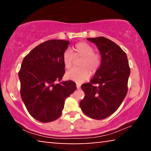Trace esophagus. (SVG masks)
I'll return each mask as SVG.
<instances>
[{
    "label": "esophagus",
    "mask_w": 151,
    "mask_h": 151,
    "mask_svg": "<svg viewBox=\"0 0 151 151\" xmlns=\"http://www.w3.org/2000/svg\"><path fill=\"white\" fill-rule=\"evenodd\" d=\"M80 87H81V85H80V84L76 83V88H77V89L80 88Z\"/></svg>",
    "instance_id": "1"
}]
</instances>
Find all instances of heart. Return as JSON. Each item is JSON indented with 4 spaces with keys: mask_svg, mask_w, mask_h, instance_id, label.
I'll use <instances>...</instances> for the list:
<instances>
[{
    "mask_svg": "<svg viewBox=\"0 0 151 151\" xmlns=\"http://www.w3.org/2000/svg\"><path fill=\"white\" fill-rule=\"evenodd\" d=\"M75 54L70 50H66L63 55V65L66 68L72 66L75 58H83L79 63V68H73L66 73L65 77L70 81L83 83L89 78L92 74L95 73L100 67L101 59L98 53L94 52L93 47L85 42H81L75 46Z\"/></svg>",
    "mask_w": 151,
    "mask_h": 151,
    "instance_id": "heart-1",
    "label": "heart"
}]
</instances>
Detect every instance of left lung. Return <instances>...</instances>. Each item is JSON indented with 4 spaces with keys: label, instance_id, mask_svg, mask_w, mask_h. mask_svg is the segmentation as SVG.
Segmentation results:
<instances>
[{
    "label": "left lung",
    "instance_id": "1",
    "mask_svg": "<svg viewBox=\"0 0 151 151\" xmlns=\"http://www.w3.org/2000/svg\"><path fill=\"white\" fill-rule=\"evenodd\" d=\"M87 40L98 48L101 63L90 83L81 85L85 95L80 106L86 116L101 120L113 114L123 101L131 70L126 53L116 43L103 37Z\"/></svg>",
    "mask_w": 151,
    "mask_h": 151
}]
</instances>
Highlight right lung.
<instances>
[{
	"mask_svg": "<svg viewBox=\"0 0 151 151\" xmlns=\"http://www.w3.org/2000/svg\"><path fill=\"white\" fill-rule=\"evenodd\" d=\"M69 44L68 40H47L22 60L19 73L20 95L29 114L41 122L59 118L65 99L76 89L72 81L60 82L65 73L63 55ZM57 81L60 83L55 84Z\"/></svg>",
	"mask_w": 151,
	"mask_h": 151,
	"instance_id": "1",
	"label": "right lung"
}]
</instances>
